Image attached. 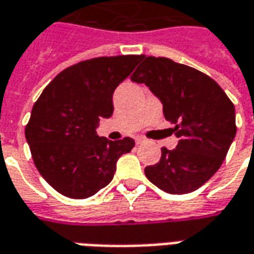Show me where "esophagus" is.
Returning <instances> with one entry per match:
<instances>
[{"label":"esophagus","mask_w":254,"mask_h":254,"mask_svg":"<svg viewBox=\"0 0 254 254\" xmlns=\"http://www.w3.org/2000/svg\"><path fill=\"white\" fill-rule=\"evenodd\" d=\"M134 141H136V144H140V143L144 141V137H143V136H136V137H134Z\"/></svg>","instance_id":"obj_1"}]
</instances>
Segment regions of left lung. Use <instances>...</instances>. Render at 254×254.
<instances>
[{"label": "left lung", "mask_w": 254, "mask_h": 254, "mask_svg": "<svg viewBox=\"0 0 254 254\" xmlns=\"http://www.w3.org/2000/svg\"><path fill=\"white\" fill-rule=\"evenodd\" d=\"M144 84L176 127V148L161 150L159 162L147 166V179L168 194L198 190L219 170L237 133L235 107L206 74L166 58H145L130 77Z\"/></svg>", "instance_id": "obj_1"}]
</instances>
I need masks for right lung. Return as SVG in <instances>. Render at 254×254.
I'll use <instances>...</instances> for the list:
<instances>
[{
    "label": "right lung",
    "instance_id": "add662e5",
    "mask_svg": "<svg viewBox=\"0 0 254 254\" xmlns=\"http://www.w3.org/2000/svg\"><path fill=\"white\" fill-rule=\"evenodd\" d=\"M143 56L96 58L60 72L41 93L26 127V140L37 169L64 196L82 199L114 177L118 158L134 140L96 134L100 118L114 113L113 95Z\"/></svg>",
    "mask_w": 254,
    "mask_h": 254
}]
</instances>
